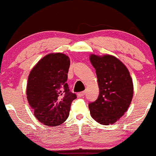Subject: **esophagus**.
<instances>
[{"label": "esophagus", "instance_id": "esophagus-1", "mask_svg": "<svg viewBox=\"0 0 156 156\" xmlns=\"http://www.w3.org/2000/svg\"><path fill=\"white\" fill-rule=\"evenodd\" d=\"M85 93H86V92H85V91H83V92H79L77 95H78V96L82 97V96H83V95H85Z\"/></svg>", "mask_w": 156, "mask_h": 156}]
</instances>
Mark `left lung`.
<instances>
[{"label": "left lung", "mask_w": 156, "mask_h": 156, "mask_svg": "<svg viewBox=\"0 0 156 156\" xmlns=\"http://www.w3.org/2000/svg\"><path fill=\"white\" fill-rule=\"evenodd\" d=\"M90 61L95 69L99 95L89 105L92 118L99 124L108 125L116 122L130 106L133 86L126 66L112 55H92Z\"/></svg>", "instance_id": "obj_1"}]
</instances>
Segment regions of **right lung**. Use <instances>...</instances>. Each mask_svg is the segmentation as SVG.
I'll return each mask as SVG.
<instances>
[{"mask_svg":"<svg viewBox=\"0 0 156 156\" xmlns=\"http://www.w3.org/2000/svg\"><path fill=\"white\" fill-rule=\"evenodd\" d=\"M70 61L67 55L53 53L44 56L32 68L26 95L34 115L47 126H58L67 119L76 95L69 89L67 73Z\"/></svg>","mask_w":156,"mask_h":156,"instance_id":"1","label":"right lung"}]
</instances>
